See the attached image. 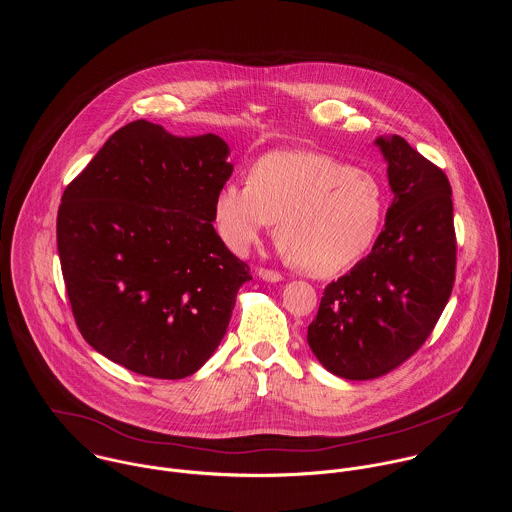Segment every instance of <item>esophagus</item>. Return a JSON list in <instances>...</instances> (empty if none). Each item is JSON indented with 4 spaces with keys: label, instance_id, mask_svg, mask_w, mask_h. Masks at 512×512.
I'll list each match as a JSON object with an SVG mask.
<instances>
[{
    "label": "esophagus",
    "instance_id": "obj_1",
    "mask_svg": "<svg viewBox=\"0 0 512 512\" xmlns=\"http://www.w3.org/2000/svg\"><path fill=\"white\" fill-rule=\"evenodd\" d=\"M258 276L266 282H282L284 280V276L278 270H270V268H260Z\"/></svg>",
    "mask_w": 512,
    "mask_h": 512
}]
</instances>
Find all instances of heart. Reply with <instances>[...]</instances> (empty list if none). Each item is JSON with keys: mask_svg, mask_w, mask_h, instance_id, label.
Wrapping results in <instances>:
<instances>
[{"mask_svg": "<svg viewBox=\"0 0 512 512\" xmlns=\"http://www.w3.org/2000/svg\"><path fill=\"white\" fill-rule=\"evenodd\" d=\"M276 219L292 262L311 276H333L361 260L384 219V191L365 169L313 151H272L248 181H228L213 199L220 240L244 254Z\"/></svg>", "mask_w": 512, "mask_h": 512, "instance_id": "b5f03b06", "label": "heart"}]
</instances>
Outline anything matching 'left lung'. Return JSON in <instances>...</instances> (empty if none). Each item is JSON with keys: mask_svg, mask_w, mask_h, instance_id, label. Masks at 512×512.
<instances>
[{"mask_svg": "<svg viewBox=\"0 0 512 512\" xmlns=\"http://www.w3.org/2000/svg\"><path fill=\"white\" fill-rule=\"evenodd\" d=\"M394 199L370 254L331 282L307 327L329 372L372 380L406 363L432 335L455 282L451 185L404 138H378Z\"/></svg>", "mask_w": 512, "mask_h": 512, "instance_id": "left-lung-1", "label": "left lung"}]
</instances>
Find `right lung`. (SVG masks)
I'll return each mask as SVG.
<instances>
[{"instance_id":"right-lung-1","label":"right lung","mask_w":512,"mask_h":512,"mask_svg":"<svg viewBox=\"0 0 512 512\" xmlns=\"http://www.w3.org/2000/svg\"><path fill=\"white\" fill-rule=\"evenodd\" d=\"M215 134L136 120L67 185L57 248L84 341L132 372L175 380L219 347L250 268L220 240L213 199L232 175Z\"/></svg>"}]
</instances>
